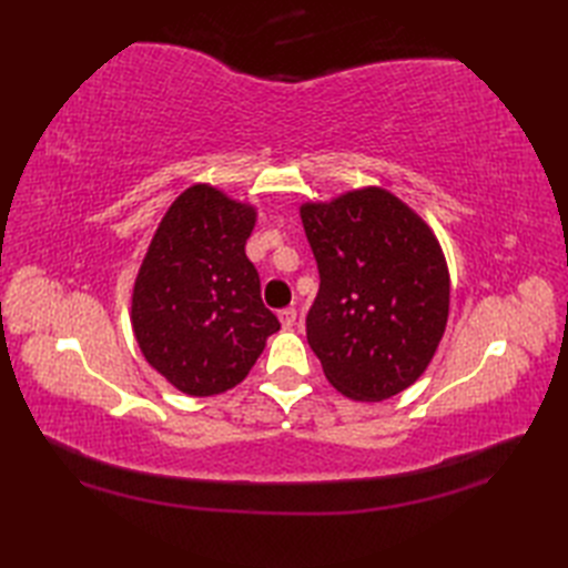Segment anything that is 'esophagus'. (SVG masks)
Here are the masks:
<instances>
[{
	"instance_id": "1",
	"label": "esophagus",
	"mask_w": 568,
	"mask_h": 568,
	"mask_svg": "<svg viewBox=\"0 0 568 568\" xmlns=\"http://www.w3.org/2000/svg\"><path fill=\"white\" fill-rule=\"evenodd\" d=\"M280 322L284 329H291V326L296 324V311L294 307H284V311H280Z\"/></svg>"
}]
</instances>
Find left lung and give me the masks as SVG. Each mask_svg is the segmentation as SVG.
<instances>
[{
    "instance_id": "obj_1",
    "label": "left lung",
    "mask_w": 568,
    "mask_h": 568,
    "mask_svg": "<svg viewBox=\"0 0 568 568\" xmlns=\"http://www.w3.org/2000/svg\"><path fill=\"white\" fill-rule=\"evenodd\" d=\"M301 220L320 272L305 332L326 379L367 403L405 390L448 322L450 280L434 232L379 186L305 203Z\"/></svg>"
}]
</instances>
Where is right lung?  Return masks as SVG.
<instances>
[{"mask_svg":"<svg viewBox=\"0 0 568 568\" xmlns=\"http://www.w3.org/2000/svg\"><path fill=\"white\" fill-rule=\"evenodd\" d=\"M255 211L209 184L170 205L132 294V329L146 363L186 395L236 386L280 320L246 257Z\"/></svg>","mask_w":568,"mask_h":568,"instance_id":"1","label":"right lung"}]
</instances>
